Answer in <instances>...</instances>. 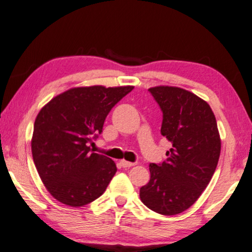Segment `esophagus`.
I'll return each mask as SVG.
<instances>
[{
  "label": "esophagus",
  "mask_w": 252,
  "mask_h": 252,
  "mask_svg": "<svg viewBox=\"0 0 252 252\" xmlns=\"http://www.w3.org/2000/svg\"><path fill=\"white\" fill-rule=\"evenodd\" d=\"M120 165L123 166L124 168H128V167H132L134 166V162H131V161H126V160H121L120 161Z\"/></svg>",
  "instance_id": "esophagus-1"
}]
</instances>
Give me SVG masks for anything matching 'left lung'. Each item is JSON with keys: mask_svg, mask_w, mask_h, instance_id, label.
<instances>
[{"mask_svg": "<svg viewBox=\"0 0 252 252\" xmlns=\"http://www.w3.org/2000/svg\"><path fill=\"white\" fill-rule=\"evenodd\" d=\"M162 112L161 135L172 144L166 160L150 164V182L140 188L147 208L165 216L188 210L209 185L220 155L217 121L209 103L178 87L150 88Z\"/></svg>", "mask_w": 252, "mask_h": 252, "instance_id": "obj_1", "label": "left lung"}]
</instances>
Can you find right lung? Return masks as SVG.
I'll return each instance as SVG.
<instances>
[{"mask_svg":"<svg viewBox=\"0 0 252 252\" xmlns=\"http://www.w3.org/2000/svg\"><path fill=\"white\" fill-rule=\"evenodd\" d=\"M133 90L78 87L55 96L34 124L32 153L41 180L56 200L82 206L105 192L117 172L114 161L90 145L102 133L111 109Z\"/></svg>","mask_w":252,"mask_h":252,"instance_id":"right-lung-1","label":"right lung"}]
</instances>
